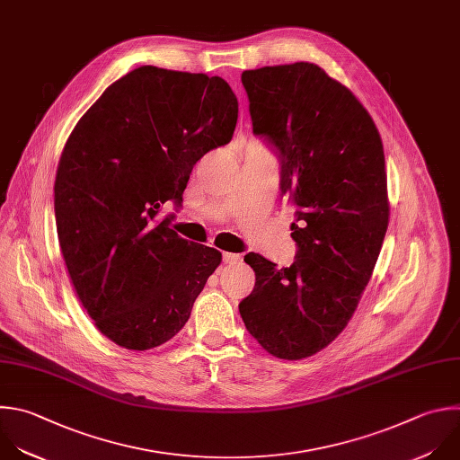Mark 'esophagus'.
I'll use <instances>...</instances> for the list:
<instances>
[{
    "mask_svg": "<svg viewBox=\"0 0 460 460\" xmlns=\"http://www.w3.org/2000/svg\"><path fill=\"white\" fill-rule=\"evenodd\" d=\"M222 260L224 263H236L240 260V254H234V252H222Z\"/></svg>",
    "mask_w": 460,
    "mask_h": 460,
    "instance_id": "34e87169",
    "label": "esophagus"
}]
</instances>
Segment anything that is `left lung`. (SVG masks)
Here are the masks:
<instances>
[{
    "mask_svg": "<svg viewBox=\"0 0 460 460\" xmlns=\"http://www.w3.org/2000/svg\"><path fill=\"white\" fill-rule=\"evenodd\" d=\"M254 135L281 164L297 245L290 267L245 254L256 274L238 309L249 334L279 359H303L347 327L376 267L390 217L379 131L340 81L314 63L245 70Z\"/></svg>",
    "mask_w": 460,
    "mask_h": 460,
    "instance_id": "left-lung-1",
    "label": "left lung"
}]
</instances>
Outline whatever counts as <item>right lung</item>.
Wrapping results in <instances>:
<instances>
[{"instance_id":"obj_1","label":"right lung","mask_w":460,"mask_h":460,"mask_svg":"<svg viewBox=\"0 0 460 460\" xmlns=\"http://www.w3.org/2000/svg\"><path fill=\"white\" fill-rule=\"evenodd\" d=\"M238 101L222 77L140 66L110 84L72 129L58 164L59 247L95 327L115 345L170 341L222 252L157 220L181 204L197 161L227 144Z\"/></svg>"}]
</instances>
